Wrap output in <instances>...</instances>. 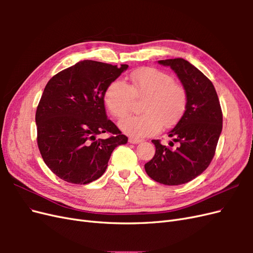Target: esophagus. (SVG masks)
Instances as JSON below:
<instances>
[{"label": "esophagus", "mask_w": 253, "mask_h": 253, "mask_svg": "<svg viewBox=\"0 0 253 253\" xmlns=\"http://www.w3.org/2000/svg\"><path fill=\"white\" fill-rule=\"evenodd\" d=\"M141 141H142L141 139H138V138H133V137H131V138H128V142H129V143H133V144L140 143Z\"/></svg>", "instance_id": "34e87169"}]
</instances>
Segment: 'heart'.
Wrapping results in <instances>:
<instances>
[{"label": "heart", "instance_id": "1", "mask_svg": "<svg viewBox=\"0 0 253 253\" xmlns=\"http://www.w3.org/2000/svg\"><path fill=\"white\" fill-rule=\"evenodd\" d=\"M128 83L113 80L104 91V102L116 118H122L131 110L134 98L145 97L141 115L128 116L120 121L119 126L133 138L154 135L172 126L187 108V91L175 82L168 73L155 67H142L133 71L127 77Z\"/></svg>", "mask_w": 253, "mask_h": 253}]
</instances>
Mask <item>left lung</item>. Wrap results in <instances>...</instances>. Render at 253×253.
I'll use <instances>...</instances> for the list:
<instances>
[{"label": "left lung", "instance_id": "8db88e82", "mask_svg": "<svg viewBox=\"0 0 253 253\" xmlns=\"http://www.w3.org/2000/svg\"><path fill=\"white\" fill-rule=\"evenodd\" d=\"M177 75L188 96L187 108L177 125L169 132L178 147L171 149L152 140L155 155L144 165L152 179L168 186L186 183L201 175L215 154L223 128V113L212 82L182 58L159 60ZM171 147L174 143L170 142Z\"/></svg>", "mask_w": 253, "mask_h": 253}]
</instances>
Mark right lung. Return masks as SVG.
I'll list each match as a JSON object with an SVG mask.
<instances>
[{
    "instance_id": "right-lung-1",
    "label": "right lung",
    "mask_w": 253,
    "mask_h": 253,
    "mask_svg": "<svg viewBox=\"0 0 253 253\" xmlns=\"http://www.w3.org/2000/svg\"><path fill=\"white\" fill-rule=\"evenodd\" d=\"M128 65L84 60L47 82L36 112L37 142L44 163L59 178L76 185L98 179L114 149L127 142L106 116L104 91ZM110 132L106 140H97Z\"/></svg>"
}]
</instances>
